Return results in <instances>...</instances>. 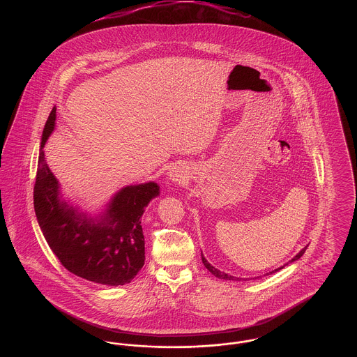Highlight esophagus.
<instances>
[{
  "label": "esophagus",
  "mask_w": 357,
  "mask_h": 357,
  "mask_svg": "<svg viewBox=\"0 0 357 357\" xmlns=\"http://www.w3.org/2000/svg\"><path fill=\"white\" fill-rule=\"evenodd\" d=\"M170 178L172 179V181H179L178 178H181V175L178 174V171H171L170 172Z\"/></svg>",
  "instance_id": "1"
}]
</instances>
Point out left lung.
Wrapping results in <instances>:
<instances>
[{
	"label": "left lung",
	"mask_w": 357,
	"mask_h": 357,
	"mask_svg": "<svg viewBox=\"0 0 357 357\" xmlns=\"http://www.w3.org/2000/svg\"><path fill=\"white\" fill-rule=\"evenodd\" d=\"M306 248L307 246H305L298 255H296L293 259H291V262L293 261H296V259H298L301 255H304L305 253ZM202 262H204V266H206V269L208 271V272L211 273V274H214L215 277H218V278H223V280H236V281H239V278H237V277H233V275H229V274H226V273L221 272V271H218V269H215L213 265H210L208 262H207V259L204 258V255H202ZM284 266H281V268H278V269H275V271H273V272L271 273H275L278 272V271H281Z\"/></svg>",
	"instance_id": "8db88e82"
}]
</instances>
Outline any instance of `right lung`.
<instances>
[{
  "label": "right lung",
  "instance_id": "add662e5",
  "mask_svg": "<svg viewBox=\"0 0 357 357\" xmlns=\"http://www.w3.org/2000/svg\"><path fill=\"white\" fill-rule=\"evenodd\" d=\"M54 120L53 108L43 131L34 183V211L40 229L69 272L102 285L128 284L144 265L142 215L159 194V186L149 182L121 188L100 220L80 214L60 201L57 179L45 162L43 147L54 128Z\"/></svg>",
  "mask_w": 357,
  "mask_h": 357
}]
</instances>
